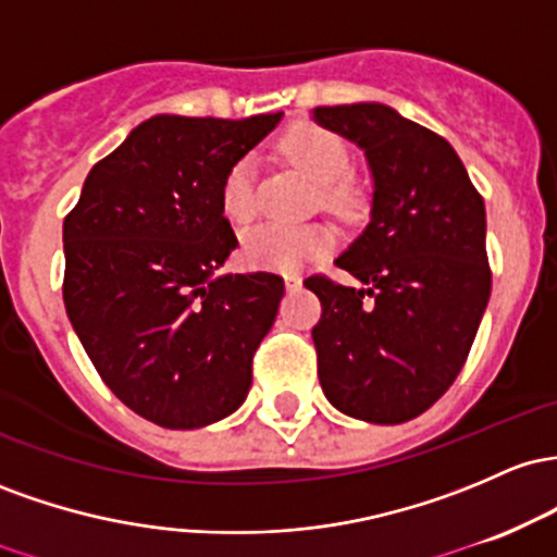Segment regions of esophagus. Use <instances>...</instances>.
Instances as JSON below:
<instances>
[{
  "mask_svg": "<svg viewBox=\"0 0 557 557\" xmlns=\"http://www.w3.org/2000/svg\"><path fill=\"white\" fill-rule=\"evenodd\" d=\"M284 284H286V289L295 292V289H299V286H302V278H299L297 273H286V276H284Z\"/></svg>",
  "mask_w": 557,
  "mask_h": 557,
  "instance_id": "obj_1",
  "label": "esophagus"
}]
</instances>
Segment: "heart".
<instances>
[{
	"label": "heart",
	"instance_id": "1",
	"mask_svg": "<svg viewBox=\"0 0 557 557\" xmlns=\"http://www.w3.org/2000/svg\"><path fill=\"white\" fill-rule=\"evenodd\" d=\"M278 149L305 176L321 184L318 199L339 218H355L366 208V189L349 176V149L339 134L318 123H295L278 139ZM221 208L228 221L249 223L258 215L255 191V160L231 162L221 181ZM331 247V231L321 223H262L249 228L242 239L247 262L276 271H297L312 258H321Z\"/></svg>",
	"mask_w": 557,
	"mask_h": 557
}]
</instances>
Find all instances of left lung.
Here are the masks:
<instances>
[{
	"label": "left lung",
	"instance_id": "8db88e82",
	"mask_svg": "<svg viewBox=\"0 0 557 557\" xmlns=\"http://www.w3.org/2000/svg\"><path fill=\"white\" fill-rule=\"evenodd\" d=\"M358 141L373 171L371 223L336 258L362 286L312 273V329L323 395L342 413L405 423L463 371L492 292L484 199L458 152L384 104L315 108Z\"/></svg>",
	"mask_w": 557,
	"mask_h": 557
}]
</instances>
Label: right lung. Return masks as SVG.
<instances>
[{
  "label": "right lung",
  "mask_w": 557,
  "mask_h": 557,
  "mask_svg": "<svg viewBox=\"0 0 557 557\" xmlns=\"http://www.w3.org/2000/svg\"><path fill=\"white\" fill-rule=\"evenodd\" d=\"M278 117H149L91 168L62 223L81 345L112 395L162 429L221 421L252 386L284 278L212 276L239 245L221 181Z\"/></svg>",
  "instance_id": "right-lung-1"
}]
</instances>
